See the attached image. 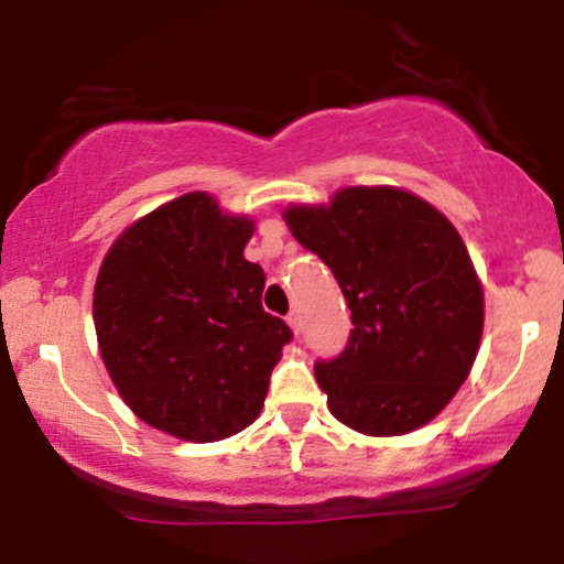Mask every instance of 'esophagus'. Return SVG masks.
<instances>
[{
	"instance_id": "esophagus-1",
	"label": "esophagus",
	"mask_w": 564,
	"mask_h": 564,
	"mask_svg": "<svg viewBox=\"0 0 564 564\" xmlns=\"http://www.w3.org/2000/svg\"><path fill=\"white\" fill-rule=\"evenodd\" d=\"M286 323H289V328H291V332H294V334H300V328H302V321H300V315H296V313H289Z\"/></svg>"
}]
</instances>
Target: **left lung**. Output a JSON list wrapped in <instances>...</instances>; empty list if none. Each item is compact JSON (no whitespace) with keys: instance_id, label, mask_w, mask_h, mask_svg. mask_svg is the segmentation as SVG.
Here are the masks:
<instances>
[{"instance_id":"1","label":"left lung","mask_w":564,"mask_h":564,"mask_svg":"<svg viewBox=\"0 0 564 564\" xmlns=\"http://www.w3.org/2000/svg\"><path fill=\"white\" fill-rule=\"evenodd\" d=\"M332 268L352 313L345 352L315 364L328 411L349 430H419L469 377L482 339V283L458 230L416 193L355 185L283 212Z\"/></svg>"}]
</instances>
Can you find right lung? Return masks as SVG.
<instances>
[{"mask_svg":"<svg viewBox=\"0 0 564 564\" xmlns=\"http://www.w3.org/2000/svg\"><path fill=\"white\" fill-rule=\"evenodd\" d=\"M254 219L196 191L134 219L95 281L108 377L134 416L187 443H217L260 416L291 339L262 310L264 273L243 257Z\"/></svg>","mask_w":564,"mask_h":564,"instance_id":"obj_1","label":"right lung"}]
</instances>
